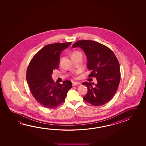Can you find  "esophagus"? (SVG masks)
<instances>
[{"instance_id": "1", "label": "esophagus", "mask_w": 146, "mask_h": 146, "mask_svg": "<svg viewBox=\"0 0 146 146\" xmlns=\"http://www.w3.org/2000/svg\"><path fill=\"white\" fill-rule=\"evenodd\" d=\"M81 84L79 82H73V84H72V86H76V85H79V84Z\"/></svg>"}]
</instances>
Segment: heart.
Masks as SVG:
<instances>
[{"label": "heart", "mask_w": 146, "mask_h": 146, "mask_svg": "<svg viewBox=\"0 0 146 146\" xmlns=\"http://www.w3.org/2000/svg\"><path fill=\"white\" fill-rule=\"evenodd\" d=\"M78 72H79V71H77L76 73H78Z\"/></svg>", "instance_id": "heart-1"}]
</instances>
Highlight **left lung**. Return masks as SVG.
Here are the masks:
<instances>
[{
	"instance_id": "8db88e82",
	"label": "left lung",
	"mask_w": 146,
	"mask_h": 146,
	"mask_svg": "<svg viewBox=\"0 0 146 146\" xmlns=\"http://www.w3.org/2000/svg\"><path fill=\"white\" fill-rule=\"evenodd\" d=\"M80 48L87 59V68L92 72L89 77H95L97 83L84 82L88 88L84 100L94 106L109 102L115 95L120 82V66L115 54L107 46L96 41L82 40L72 48Z\"/></svg>"
}]
</instances>
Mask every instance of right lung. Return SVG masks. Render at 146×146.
<instances>
[{"label":"right lung","mask_w":146,"mask_h":146,"mask_svg":"<svg viewBox=\"0 0 146 146\" xmlns=\"http://www.w3.org/2000/svg\"><path fill=\"white\" fill-rule=\"evenodd\" d=\"M72 42L50 44L33 57L29 64L26 78L31 93L37 102L44 107L54 109L64 102L72 82L56 84L52 79L53 71L59 66L60 55Z\"/></svg>","instance_id":"right-lung-1"}]
</instances>
